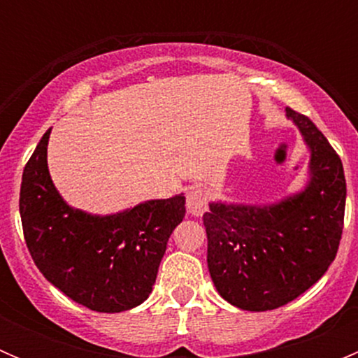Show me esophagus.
Masks as SVG:
<instances>
[{"instance_id": "obj_1", "label": "esophagus", "mask_w": 358, "mask_h": 358, "mask_svg": "<svg viewBox=\"0 0 358 358\" xmlns=\"http://www.w3.org/2000/svg\"><path fill=\"white\" fill-rule=\"evenodd\" d=\"M208 208V190L202 187H194L187 194V211L192 216H201Z\"/></svg>"}]
</instances>
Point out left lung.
Returning a JSON list of instances; mask_svg holds the SVG:
<instances>
[{"mask_svg":"<svg viewBox=\"0 0 358 358\" xmlns=\"http://www.w3.org/2000/svg\"><path fill=\"white\" fill-rule=\"evenodd\" d=\"M310 149L308 183L266 206L211 202L204 213L216 291L249 312L279 308L312 287L338 252L345 220L341 159L306 115L287 107Z\"/></svg>","mask_w":358,"mask_h":358,"instance_id":"8db88e82","label":"left lung"}]
</instances>
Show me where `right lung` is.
<instances>
[{"mask_svg": "<svg viewBox=\"0 0 358 358\" xmlns=\"http://www.w3.org/2000/svg\"><path fill=\"white\" fill-rule=\"evenodd\" d=\"M50 131L25 164L20 185L29 252L72 301L103 313L135 308L152 292L169 236L185 216V197L145 201L109 216L71 208L50 178Z\"/></svg>", "mask_w": 358, "mask_h": 358, "instance_id": "1", "label": "right lung"}]
</instances>
